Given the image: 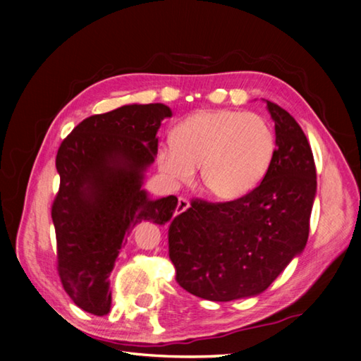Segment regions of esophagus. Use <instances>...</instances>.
I'll return each mask as SVG.
<instances>
[{"label":"esophagus","instance_id":"obj_1","mask_svg":"<svg viewBox=\"0 0 361 361\" xmlns=\"http://www.w3.org/2000/svg\"><path fill=\"white\" fill-rule=\"evenodd\" d=\"M188 209H189V202H188V199H185V197H178V204H176V209H175V213H176V215H180V213L186 212Z\"/></svg>","mask_w":361,"mask_h":361}]
</instances>
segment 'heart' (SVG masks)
I'll return each mask as SVG.
<instances>
[{"mask_svg": "<svg viewBox=\"0 0 361 361\" xmlns=\"http://www.w3.org/2000/svg\"><path fill=\"white\" fill-rule=\"evenodd\" d=\"M277 149L264 116L239 109H200L183 119L172 142L157 151L159 169L176 183L200 172V186L216 200H235L259 185Z\"/></svg>", "mask_w": 361, "mask_h": 361, "instance_id": "1", "label": "heart"}]
</instances>
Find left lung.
Here are the masks:
<instances>
[{
    "mask_svg": "<svg viewBox=\"0 0 361 361\" xmlns=\"http://www.w3.org/2000/svg\"><path fill=\"white\" fill-rule=\"evenodd\" d=\"M266 103L277 149L259 186L231 202L195 199L170 223L176 282L209 301L259 295L307 243L317 194L312 149L295 118Z\"/></svg>",
    "mask_w": 361,
    "mask_h": 361,
    "instance_id": "8db88e82",
    "label": "left lung"
}]
</instances>
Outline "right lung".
<instances>
[{
	"mask_svg": "<svg viewBox=\"0 0 361 361\" xmlns=\"http://www.w3.org/2000/svg\"><path fill=\"white\" fill-rule=\"evenodd\" d=\"M172 116L162 103L124 105L78 124L60 145V188L52 204L59 276L78 307L94 315L111 309V274L126 235L138 223L166 224L175 195L151 199L145 172L157 154V130Z\"/></svg>",
	"mask_w": 361,
	"mask_h": 361,
	"instance_id": "obj_1",
	"label": "right lung"
}]
</instances>
